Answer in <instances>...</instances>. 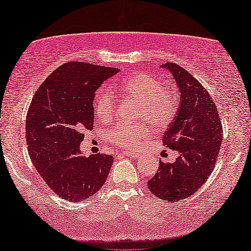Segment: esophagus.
<instances>
[{"label":"esophagus","instance_id":"1","mask_svg":"<svg viewBox=\"0 0 251 251\" xmlns=\"http://www.w3.org/2000/svg\"><path fill=\"white\" fill-rule=\"evenodd\" d=\"M124 154L126 155V156H129V157H132V158L140 157V155H138L137 153H134V152H125Z\"/></svg>","mask_w":251,"mask_h":251}]
</instances>
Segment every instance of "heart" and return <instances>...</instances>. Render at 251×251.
<instances>
[{
  "label": "heart",
  "instance_id": "obj_1",
  "mask_svg": "<svg viewBox=\"0 0 251 251\" xmlns=\"http://www.w3.org/2000/svg\"><path fill=\"white\" fill-rule=\"evenodd\" d=\"M160 79L149 74H137L123 79L114 91L124 98L138 99L137 118H147L161 127L172 122L176 114L177 98L173 88L161 85ZM94 113L99 122L109 123L115 114V99L107 93L98 94L94 99ZM147 123H118L107 134V141L121 149L135 150L149 136Z\"/></svg>",
  "mask_w": 251,
  "mask_h": 251
}]
</instances>
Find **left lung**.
I'll return each mask as SVG.
<instances>
[{
    "label": "left lung",
    "mask_w": 251,
    "mask_h": 251,
    "mask_svg": "<svg viewBox=\"0 0 251 251\" xmlns=\"http://www.w3.org/2000/svg\"><path fill=\"white\" fill-rule=\"evenodd\" d=\"M180 90L176 116L163 135V143L177 151L174 163L160 161L156 174L147 182L155 197L168 202L185 199L203 185L212 173L222 144V126L217 106L203 86L174 62L162 65Z\"/></svg>",
    "instance_id": "1"
}]
</instances>
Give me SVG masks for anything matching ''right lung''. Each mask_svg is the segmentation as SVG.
Wrapping results in <instances>:
<instances>
[{
    "label": "right lung",
    "mask_w": 251,
    "mask_h": 251,
    "mask_svg": "<svg viewBox=\"0 0 251 251\" xmlns=\"http://www.w3.org/2000/svg\"><path fill=\"white\" fill-rule=\"evenodd\" d=\"M117 68L69 61L55 69L35 91L27 109L29 155L46 184L61 199L83 201L104 185L114 157L82 156L80 143L94 127V98Z\"/></svg>",
    "instance_id": "add662e5"
}]
</instances>
